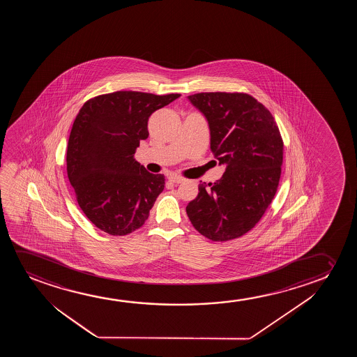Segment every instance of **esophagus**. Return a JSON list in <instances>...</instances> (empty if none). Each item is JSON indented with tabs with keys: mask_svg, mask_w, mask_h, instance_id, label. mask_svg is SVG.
<instances>
[{
	"mask_svg": "<svg viewBox=\"0 0 357 357\" xmlns=\"http://www.w3.org/2000/svg\"><path fill=\"white\" fill-rule=\"evenodd\" d=\"M169 181L173 183V184H181V183L184 181V178H181V176H172L171 178H169Z\"/></svg>",
	"mask_w": 357,
	"mask_h": 357,
	"instance_id": "1",
	"label": "esophagus"
}]
</instances>
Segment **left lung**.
I'll list each match as a JSON object with an SVG mask.
<instances>
[{
  "label": "left lung",
  "instance_id": "8db88e82",
  "mask_svg": "<svg viewBox=\"0 0 357 357\" xmlns=\"http://www.w3.org/2000/svg\"><path fill=\"white\" fill-rule=\"evenodd\" d=\"M189 100L207 118L211 150L227 169L220 181L199 185L186 213L206 238L236 239L259 223L274 199L283 139L272 113L249 93H199Z\"/></svg>",
  "mask_w": 357,
  "mask_h": 357
}]
</instances>
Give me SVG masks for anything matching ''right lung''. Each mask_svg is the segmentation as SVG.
<instances>
[{
    "label": "right lung",
    "instance_id": "right-lung-1",
    "mask_svg": "<svg viewBox=\"0 0 357 357\" xmlns=\"http://www.w3.org/2000/svg\"><path fill=\"white\" fill-rule=\"evenodd\" d=\"M179 96L116 91L90 98L79 109L67 173L79 207L98 229L127 235L146 222L166 179L149 173L134 153L149 137V117Z\"/></svg>",
    "mask_w": 357,
    "mask_h": 357
}]
</instances>
